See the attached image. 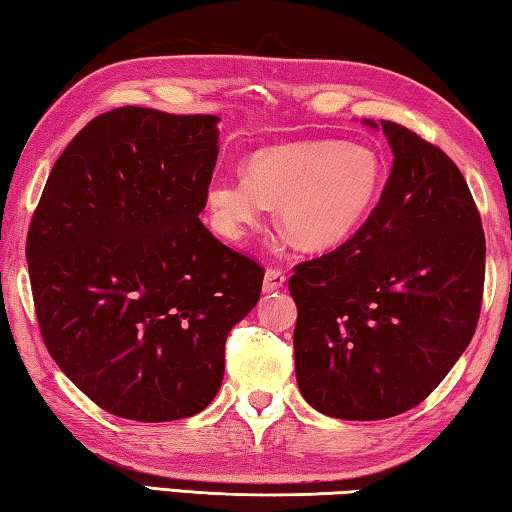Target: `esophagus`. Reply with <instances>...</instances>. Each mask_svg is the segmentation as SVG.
Here are the masks:
<instances>
[{"instance_id":"obj_1","label":"esophagus","mask_w":512,"mask_h":512,"mask_svg":"<svg viewBox=\"0 0 512 512\" xmlns=\"http://www.w3.org/2000/svg\"><path fill=\"white\" fill-rule=\"evenodd\" d=\"M284 282H287V277H284L282 271H277V268H268V271L264 273L262 289H264V293H273L277 289H282Z\"/></svg>"}]
</instances>
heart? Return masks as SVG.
Masks as SVG:
<instances>
[{
    "instance_id": "1",
    "label": "heart",
    "mask_w": 512,
    "mask_h": 512,
    "mask_svg": "<svg viewBox=\"0 0 512 512\" xmlns=\"http://www.w3.org/2000/svg\"><path fill=\"white\" fill-rule=\"evenodd\" d=\"M246 178H214L205 203L214 230L241 241L262 223L266 207L307 250L348 241L375 207L384 164L370 146L336 140H298L266 146L244 164Z\"/></svg>"
}]
</instances>
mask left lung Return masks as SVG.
Wrapping results in <instances>:
<instances>
[{"mask_svg": "<svg viewBox=\"0 0 512 512\" xmlns=\"http://www.w3.org/2000/svg\"><path fill=\"white\" fill-rule=\"evenodd\" d=\"M391 178L375 210L332 253L298 264L289 291L296 379L329 418L384 420L418 406L470 345L485 237L463 173L393 121Z\"/></svg>", "mask_w": 512, "mask_h": 512, "instance_id": "1", "label": "left lung"}]
</instances>
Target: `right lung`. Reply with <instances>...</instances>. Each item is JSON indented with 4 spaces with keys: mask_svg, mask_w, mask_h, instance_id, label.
<instances>
[{
    "mask_svg": "<svg viewBox=\"0 0 512 512\" xmlns=\"http://www.w3.org/2000/svg\"><path fill=\"white\" fill-rule=\"evenodd\" d=\"M219 117L103 112L51 169L27 237L42 339L117 418L167 422L219 393L225 339L264 271L198 219Z\"/></svg>",
    "mask_w": 512,
    "mask_h": 512,
    "instance_id": "1",
    "label": "right lung"
}]
</instances>
